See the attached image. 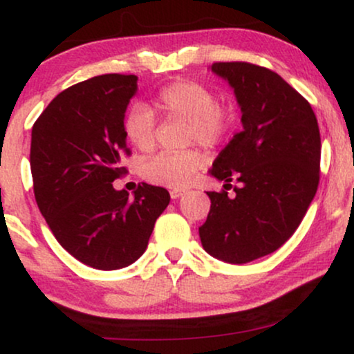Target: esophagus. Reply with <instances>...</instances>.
<instances>
[{"instance_id": "34e87169", "label": "esophagus", "mask_w": 354, "mask_h": 354, "mask_svg": "<svg viewBox=\"0 0 354 354\" xmlns=\"http://www.w3.org/2000/svg\"><path fill=\"white\" fill-rule=\"evenodd\" d=\"M183 193H185V189H171L169 191V194H171V198L173 200H176V198H180V196H183Z\"/></svg>"}]
</instances>
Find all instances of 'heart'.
Masks as SVG:
<instances>
[{"label": "heart", "mask_w": 354, "mask_h": 354, "mask_svg": "<svg viewBox=\"0 0 354 354\" xmlns=\"http://www.w3.org/2000/svg\"><path fill=\"white\" fill-rule=\"evenodd\" d=\"M156 108L166 118L188 123L186 143H198L208 149L219 148L231 136L236 115L233 108L218 103V95L206 84L178 80L158 91ZM126 140L140 151H151L156 143V120L146 104L136 103L123 120ZM203 154L198 149L181 153H160L143 165L145 180L166 188H186L200 169Z\"/></svg>", "instance_id": "obj_1"}]
</instances>
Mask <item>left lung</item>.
I'll list each match as a JSON object with an SVG mask.
<instances>
[{"label": "left lung", "instance_id": "8db88e82", "mask_svg": "<svg viewBox=\"0 0 354 354\" xmlns=\"http://www.w3.org/2000/svg\"><path fill=\"white\" fill-rule=\"evenodd\" d=\"M241 106L243 131L214 160L211 174L236 180V196L209 191L200 226L214 258L243 265L283 246L310 208L319 183L321 138L311 104L281 76L245 61L213 63Z\"/></svg>", "mask_w": 354, "mask_h": 354}]
</instances>
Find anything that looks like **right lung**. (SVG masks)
Here are the masks:
<instances>
[{
  "label": "right lung",
  "mask_w": 354,
  "mask_h": 354,
  "mask_svg": "<svg viewBox=\"0 0 354 354\" xmlns=\"http://www.w3.org/2000/svg\"><path fill=\"white\" fill-rule=\"evenodd\" d=\"M135 75H101L61 91L33 124L35 200L58 243L84 265L120 270L148 246L169 193L138 185L135 196L113 181L128 173L124 111Z\"/></svg>",
  "instance_id": "add662e5"
}]
</instances>
